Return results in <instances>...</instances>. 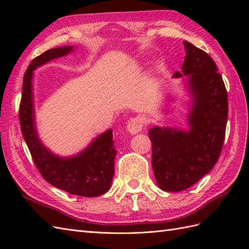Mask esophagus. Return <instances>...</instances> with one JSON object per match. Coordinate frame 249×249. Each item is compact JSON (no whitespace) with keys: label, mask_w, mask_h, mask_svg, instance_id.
<instances>
[{"label":"esophagus","mask_w":249,"mask_h":249,"mask_svg":"<svg viewBox=\"0 0 249 249\" xmlns=\"http://www.w3.org/2000/svg\"><path fill=\"white\" fill-rule=\"evenodd\" d=\"M144 126V119L142 116H136V118L130 119L127 123V130L130 134H138L142 130Z\"/></svg>","instance_id":"1"}]
</instances>
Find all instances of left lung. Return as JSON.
<instances>
[{"instance_id": "obj_1", "label": "left lung", "mask_w": 249, "mask_h": 249, "mask_svg": "<svg viewBox=\"0 0 249 249\" xmlns=\"http://www.w3.org/2000/svg\"><path fill=\"white\" fill-rule=\"evenodd\" d=\"M182 72L188 76L194 104L189 131L153 127L152 167L160 188L182 192L204 177L220 156L228 119V94L218 68L206 52L184 41Z\"/></svg>"}]
</instances>
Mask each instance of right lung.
I'll return each instance as SVG.
<instances>
[{"label": "right lung", "instance_id": "obj_1", "mask_svg": "<svg viewBox=\"0 0 249 249\" xmlns=\"http://www.w3.org/2000/svg\"><path fill=\"white\" fill-rule=\"evenodd\" d=\"M71 51V46L49 49L30 63L23 77L19 121L22 136L35 166L47 182L71 195L96 197L108 192L114 174L116 150L112 130L109 129L97 137L79 155L65 160L53 155L41 144L34 125L31 82L33 71Z\"/></svg>", "mask_w": 249, "mask_h": 249}]
</instances>
